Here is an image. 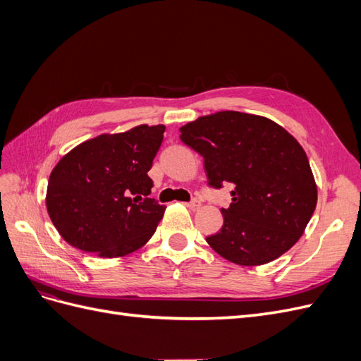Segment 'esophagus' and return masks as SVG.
Wrapping results in <instances>:
<instances>
[{
  "label": "esophagus",
  "instance_id": "obj_1",
  "mask_svg": "<svg viewBox=\"0 0 361 361\" xmlns=\"http://www.w3.org/2000/svg\"><path fill=\"white\" fill-rule=\"evenodd\" d=\"M187 206L190 207L191 211H197L199 207L202 206V203H200V200H197V199H194L192 202H190V203H187Z\"/></svg>",
  "mask_w": 361,
  "mask_h": 361
}]
</instances>
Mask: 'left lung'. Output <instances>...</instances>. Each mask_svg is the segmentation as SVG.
I'll list each match as a JSON object with an SVG mask.
<instances>
[{
	"label": "left lung",
	"instance_id": "1",
	"mask_svg": "<svg viewBox=\"0 0 361 361\" xmlns=\"http://www.w3.org/2000/svg\"><path fill=\"white\" fill-rule=\"evenodd\" d=\"M179 130L203 157L211 187L235 185L231 206L221 209L223 227L206 243L243 267L268 264L293 247L318 202L298 141L272 120L239 111L202 116Z\"/></svg>",
	"mask_w": 361,
	"mask_h": 361
}]
</instances>
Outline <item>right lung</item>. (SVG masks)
Returning <instances> with one entry per match:
<instances>
[{
	"instance_id": "1",
	"label": "right lung",
	"mask_w": 361,
	"mask_h": 361,
	"mask_svg": "<svg viewBox=\"0 0 361 361\" xmlns=\"http://www.w3.org/2000/svg\"><path fill=\"white\" fill-rule=\"evenodd\" d=\"M166 126L138 125L87 140L51 171L47 209L64 241L99 257L143 247L166 211L147 176Z\"/></svg>"
}]
</instances>
